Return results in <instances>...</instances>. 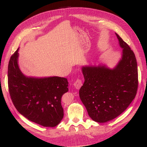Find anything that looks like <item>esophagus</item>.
Returning a JSON list of instances; mask_svg holds the SVG:
<instances>
[{
  "label": "esophagus",
  "mask_w": 147,
  "mask_h": 147,
  "mask_svg": "<svg viewBox=\"0 0 147 147\" xmlns=\"http://www.w3.org/2000/svg\"><path fill=\"white\" fill-rule=\"evenodd\" d=\"M74 86L76 89L79 90L81 88V87L82 86V81L80 78H77L74 83Z\"/></svg>",
  "instance_id": "obj_1"
}]
</instances>
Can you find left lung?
I'll return each instance as SVG.
<instances>
[{
  "label": "left lung",
  "mask_w": 147,
  "mask_h": 147,
  "mask_svg": "<svg viewBox=\"0 0 147 147\" xmlns=\"http://www.w3.org/2000/svg\"><path fill=\"white\" fill-rule=\"evenodd\" d=\"M123 49L121 59L113 69L105 65L82 67L84 82L79 91L80 99L90 117L105 123L127 108L138 88V69L135 55L116 34Z\"/></svg>",
  "instance_id": "obj_1"
}]
</instances>
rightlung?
<instances>
[{
    "label": "right lung",
    "instance_id": "1",
    "mask_svg": "<svg viewBox=\"0 0 147 147\" xmlns=\"http://www.w3.org/2000/svg\"><path fill=\"white\" fill-rule=\"evenodd\" d=\"M18 49L8 66V87L18 112L29 120L44 127H55L64 116L62 95L69 90L67 78L59 77H27L18 65Z\"/></svg>",
    "mask_w": 147,
    "mask_h": 147
}]
</instances>
